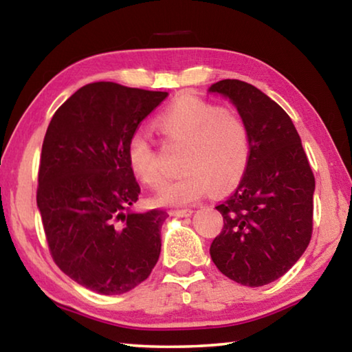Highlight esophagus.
Here are the masks:
<instances>
[{"label": "esophagus", "instance_id": "1", "mask_svg": "<svg viewBox=\"0 0 352 352\" xmlns=\"http://www.w3.org/2000/svg\"><path fill=\"white\" fill-rule=\"evenodd\" d=\"M192 212H194L192 210H174L170 214H172V216H177V217H188Z\"/></svg>", "mask_w": 352, "mask_h": 352}]
</instances>
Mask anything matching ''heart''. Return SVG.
<instances>
[{"label":"heart","mask_w":352,"mask_h":352,"mask_svg":"<svg viewBox=\"0 0 352 352\" xmlns=\"http://www.w3.org/2000/svg\"><path fill=\"white\" fill-rule=\"evenodd\" d=\"M155 126L166 140L184 146L180 163L184 172L164 184L155 197L158 205L194 204L212 188L222 192L242 180L252 148L247 124L237 113L197 98H184L160 113ZM127 157L142 183L151 188L162 184L163 172L144 132L132 135Z\"/></svg>","instance_id":"heart-1"}]
</instances>
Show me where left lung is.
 Listing matches in <instances>:
<instances>
[{
    "label": "left lung",
    "mask_w": 352,
    "mask_h": 352,
    "mask_svg": "<svg viewBox=\"0 0 352 352\" xmlns=\"http://www.w3.org/2000/svg\"><path fill=\"white\" fill-rule=\"evenodd\" d=\"M208 91L236 107L252 148L239 186L216 206L223 228L210 254L225 276L261 287L287 273L311 242L315 178L294 122L275 100L236 79Z\"/></svg>",
    "instance_id": "obj_1"
}]
</instances>
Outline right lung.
Instances as JSON below:
<instances>
[{"mask_svg": "<svg viewBox=\"0 0 352 352\" xmlns=\"http://www.w3.org/2000/svg\"><path fill=\"white\" fill-rule=\"evenodd\" d=\"M166 91L115 82L82 87L47 126L37 206L56 264L100 295H121L151 275L168 212H136L140 184L127 147Z\"/></svg>", "mask_w": 352, "mask_h": 352, "instance_id": "1", "label": "right lung"}]
</instances>
